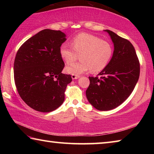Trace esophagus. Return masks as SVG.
<instances>
[{"mask_svg":"<svg viewBox=\"0 0 154 154\" xmlns=\"http://www.w3.org/2000/svg\"><path fill=\"white\" fill-rule=\"evenodd\" d=\"M71 77L72 79H79L80 76H79V75H72Z\"/></svg>","mask_w":154,"mask_h":154,"instance_id":"34e87169","label":"esophagus"}]
</instances>
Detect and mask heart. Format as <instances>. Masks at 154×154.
<instances>
[{
	"instance_id": "1",
	"label": "heart",
	"mask_w": 154,
	"mask_h": 154,
	"mask_svg": "<svg viewBox=\"0 0 154 154\" xmlns=\"http://www.w3.org/2000/svg\"><path fill=\"white\" fill-rule=\"evenodd\" d=\"M71 46L64 43L60 48V55L67 64L79 55V62L65 68V71L69 74L78 75L90 69L92 72H100L107 66L113 55L110 43L90 34L77 35L72 39Z\"/></svg>"
}]
</instances>
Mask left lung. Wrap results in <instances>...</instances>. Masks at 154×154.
Here are the masks:
<instances>
[{
    "label": "left lung",
    "mask_w": 154,
    "mask_h": 154,
    "mask_svg": "<svg viewBox=\"0 0 154 154\" xmlns=\"http://www.w3.org/2000/svg\"><path fill=\"white\" fill-rule=\"evenodd\" d=\"M114 45L113 56L98 75L89 77L86 90L89 103L99 111H109L118 107L129 97L139 80L140 64L132 44L109 30Z\"/></svg>",
    "instance_id": "1"
}]
</instances>
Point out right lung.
Instances as JSON below:
<instances>
[{"instance_id": "1", "label": "right lung", "mask_w": 154, "mask_h": 154, "mask_svg": "<svg viewBox=\"0 0 154 154\" xmlns=\"http://www.w3.org/2000/svg\"><path fill=\"white\" fill-rule=\"evenodd\" d=\"M66 40L60 30L45 29L22 44L14 61V80L20 97L40 112H51L64 100L71 75L62 73L60 48Z\"/></svg>"}]
</instances>
